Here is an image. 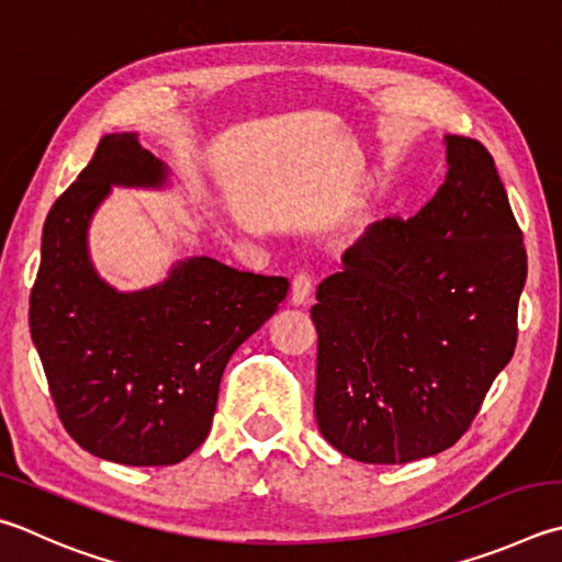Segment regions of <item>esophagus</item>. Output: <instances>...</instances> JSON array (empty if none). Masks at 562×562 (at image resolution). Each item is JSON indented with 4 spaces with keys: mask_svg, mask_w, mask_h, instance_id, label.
I'll return each instance as SVG.
<instances>
[{
    "mask_svg": "<svg viewBox=\"0 0 562 562\" xmlns=\"http://www.w3.org/2000/svg\"><path fill=\"white\" fill-rule=\"evenodd\" d=\"M312 274L310 272H300L297 278L292 280V292H290V302L292 304H307L310 302V294H312Z\"/></svg>",
    "mask_w": 562,
    "mask_h": 562,
    "instance_id": "1",
    "label": "esophagus"
}]
</instances>
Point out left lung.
I'll use <instances>...</instances> for the list:
<instances>
[{
  "label": "left lung",
  "instance_id": "obj_1",
  "mask_svg": "<svg viewBox=\"0 0 562 562\" xmlns=\"http://www.w3.org/2000/svg\"><path fill=\"white\" fill-rule=\"evenodd\" d=\"M445 155L420 213L371 223L316 290V425L356 462L445 452L516 349L524 233L484 145Z\"/></svg>",
  "mask_w": 562,
  "mask_h": 562
}]
</instances>
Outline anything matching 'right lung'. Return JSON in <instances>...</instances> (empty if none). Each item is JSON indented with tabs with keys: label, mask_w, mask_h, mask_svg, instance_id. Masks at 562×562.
<instances>
[{
	"label": "right lung",
	"mask_w": 562,
	"mask_h": 562,
	"mask_svg": "<svg viewBox=\"0 0 562 562\" xmlns=\"http://www.w3.org/2000/svg\"><path fill=\"white\" fill-rule=\"evenodd\" d=\"M171 171L137 132L100 139L48 211L29 326L60 423L86 452L130 467L187 459L211 432L221 375L238 346L288 297L284 278L206 255L159 284L122 292L90 260L88 231L112 187L155 189Z\"/></svg>",
	"instance_id": "1"
}]
</instances>
